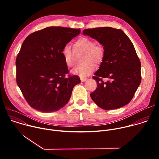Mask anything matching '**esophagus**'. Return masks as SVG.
<instances>
[{
    "instance_id": "34e87169",
    "label": "esophagus",
    "mask_w": 159,
    "mask_h": 159,
    "mask_svg": "<svg viewBox=\"0 0 159 159\" xmlns=\"http://www.w3.org/2000/svg\"><path fill=\"white\" fill-rule=\"evenodd\" d=\"M87 78L86 77H80V80H81V81L82 82H85V81H86L87 80Z\"/></svg>"
}]
</instances>
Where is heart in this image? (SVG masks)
Instances as JSON below:
<instances>
[{"label": "heart", "instance_id": "heart-1", "mask_svg": "<svg viewBox=\"0 0 159 159\" xmlns=\"http://www.w3.org/2000/svg\"><path fill=\"white\" fill-rule=\"evenodd\" d=\"M74 50H83L84 53L82 63L77 65L72 71L73 74L80 76H87L94 72L96 69L95 62L100 64L104 57V51L102 47L96 43L91 39L87 37H82L78 39L74 44ZM61 54L65 65L71 67L74 65V52L69 45H65L62 50Z\"/></svg>", "mask_w": 159, "mask_h": 159}]
</instances>
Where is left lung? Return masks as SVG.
I'll return each instance as SVG.
<instances>
[{
    "mask_svg": "<svg viewBox=\"0 0 159 159\" xmlns=\"http://www.w3.org/2000/svg\"><path fill=\"white\" fill-rule=\"evenodd\" d=\"M83 34L96 39L104 50V59L93 77L98 86L91 99L106 110L126 105L142 80L141 63L132 42L121 30L111 27L86 29ZM104 78L108 80L104 82Z\"/></svg>",
    "mask_w": 159,
    "mask_h": 159,
    "instance_id": "obj_1",
    "label": "left lung"
}]
</instances>
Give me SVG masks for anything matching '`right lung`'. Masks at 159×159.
Segmentation results:
<instances>
[{"label": "right lung", "instance_id": "add662e5", "mask_svg": "<svg viewBox=\"0 0 159 159\" xmlns=\"http://www.w3.org/2000/svg\"><path fill=\"white\" fill-rule=\"evenodd\" d=\"M80 33V29L52 26L30 34L24 41L16 60V82L31 107L52 112L69 102L80 79L67 75L61 52Z\"/></svg>", "mask_w": 159, "mask_h": 159}]
</instances>
